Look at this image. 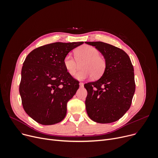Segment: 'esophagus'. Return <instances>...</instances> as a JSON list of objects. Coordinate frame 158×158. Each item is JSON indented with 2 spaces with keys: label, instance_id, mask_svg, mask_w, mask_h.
<instances>
[{
  "label": "esophagus",
  "instance_id": "esophagus-1",
  "mask_svg": "<svg viewBox=\"0 0 158 158\" xmlns=\"http://www.w3.org/2000/svg\"><path fill=\"white\" fill-rule=\"evenodd\" d=\"M79 86H80V87L81 88H82V87H83L84 86V83H83V82H80V83H79Z\"/></svg>",
  "mask_w": 158,
  "mask_h": 158
}]
</instances>
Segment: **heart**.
<instances>
[{"label": "heart", "mask_w": 158, "mask_h": 158, "mask_svg": "<svg viewBox=\"0 0 158 158\" xmlns=\"http://www.w3.org/2000/svg\"><path fill=\"white\" fill-rule=\"evenodd\" d=\"M76 57L71 54H66L63 59V65L70 75L76 73L78 63L82 70L75 74L74 77L79 80H83L93 77H100L106 68V58L100 54V52L95 47L84 45L77 48L75 51Z\"/></svg>", "instance_id": "b5f03b06"}]
</instances>
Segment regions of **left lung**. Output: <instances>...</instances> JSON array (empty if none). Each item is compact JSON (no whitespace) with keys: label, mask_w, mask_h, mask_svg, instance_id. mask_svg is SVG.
<instances>
[{"label":"left lung","mask_w":158,"mask_h":158,"mask_svg":"<svg viewBox=\"0 0 158 158\" xmlns=\"http://www.w3.org/2000/svg\"><path fill=\"white\" fill-rule=\"evenodd\" d=\"M85 43L95 47L106 60L102 77L84 85L88 115L97 123L117 121L130 108L135 92L133 66L127 54L117 47L102 41Z\"/></svg>","instance_id":"1"}]
</instances>
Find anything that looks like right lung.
Here are the masks:
<instances>
[{"mask_svg":"<svg viewBox=\"0 0 158 158\" xmlns=\"http://www.w3.org/2000/svg\"><path fill=\"white\" fill-rule=\"evenodd\" d=\"M81 42H56L38 47L25 60L19 92L23 110L42 125L63 120L66 105L76 94L79 82L66 71L64 56Z\"/></svg>","mask_w":158,"mask_h":158,"instance_id":"1","label":"right lung"}]
</instances>
